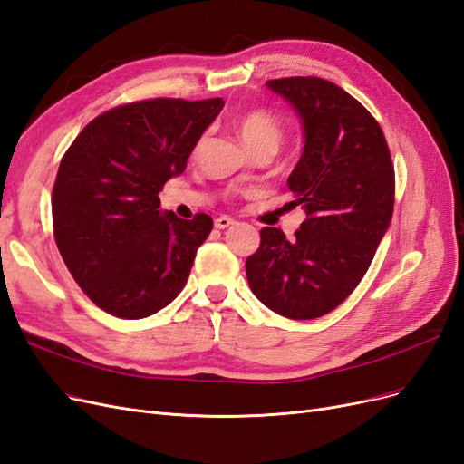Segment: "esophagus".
Returning <instances> with one entry per match:
<instances>
[{"label":"esophagus","instance_id":"1","mask_svg":"<svg viewBox=\"0 0 464 464\" xmlns=\"http://www.w3.org/2000/svg\"><path fill=\"white\" fill-rule=\"evenodd\" d=\"M232 224H236V220H234V218H230V217H218V218L215 220V227H217V228H220V230H224V228H230Z\"/></svg>","mask_w":464,"mask_h":464}]
</instances>
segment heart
<instances>
[{
	"label": "heart",
	"instance_id": "heart-1",
	"mask_svg": "<svg viewBox=\"0 0 464 464\" xmlns=\"http://www.w3.org/2000/svg\"><path fill=\"white\" fill-rule=\"evenodd\" d=\"M237 133H240L244 145L249 150L256 149H278L283 141V128H280L278 120L265 110H249L237 118L236 121Z\"/></svg>",
	"mask_w": 464,
	"mask_h": 464
}]
</instances>
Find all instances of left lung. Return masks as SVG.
Masks as SVG:
<instances>
[{
  "mask_svg": "<svg viewBox=\"0 0 464 464\" xmlns=\"http://www.w3.org/2000/svg\"><path fill=\"white\" fill-rule=\"evenodd\" d=\"M300 118L304 149L288 178L305 220L292 240L261 230L246 261L256 298L288 319L341 305L366 275L392 218L395 170L382 128L356 98L319 77L266 81Z\"/></svg>",
  "mask_w": 464,
  "mask_h": 464,
  "instance_id": "left-lung-1",
  "label": "left lung"
}]
</instances>
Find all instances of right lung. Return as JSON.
I'll return each instance as SVG.
<instances>
[{"instance_id": "add662e5", "label": "right lung", "mask_w": 464, "mask_h": 464, "mask_svg": "<svg viewBox=\"0 0 464 464\" xmlns=\"http://www.w3.org/2000/svg\"><path fill=\"white\" fill-rule=\"evenodd\" d=\"M222 106V98L118 106L94 118L65 152L52 193L55 244L101 310L143 319L184 288L213 218L166 213L159 193L184 174Z\"/></svg>"}]
</instances>
